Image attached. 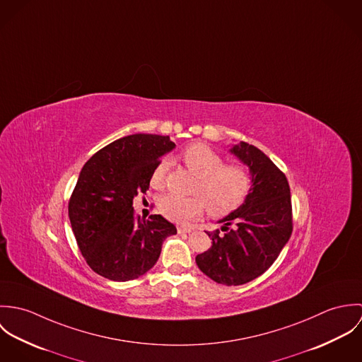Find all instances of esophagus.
I'll use <instances>...</instances> for the list:
<instances>
[{
	"instance_id": "obj_1",
	"label": "esophagus",
	"mask_w": 362,
	"mask_h": 362,
	"mask_svg": "<svg viewBox=\"0 0 362 362\" xmlns=\"http://www.w3.org/2000/svg\"><path fill=\"white\" fill-rule=\"evenodd\" d=\"M177 231H178V234H184V233L189 234V233L192 231V228H189V227H185V226H178V227H177Z\"/></svg>"
}]
</instances>
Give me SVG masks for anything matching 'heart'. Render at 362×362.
Wrapping results in <instances>:
<instances>
[{"label": "heart", "instance_id": "obj_1", "mask_svg": "<svg viewBox=\"0 0 362 362\" xmlns=\"http://www.w3.org/2000/svg\"><path fill=\"white\" fill-rule=\"evenodd\" d=\"M181 158L187 168L198 178L192 188L194 198L175 195L163 197L158 210L168 220L184 223L199 217L205 207L213 217H224L241 206L251 189L252 177L241 164H226V160L205 144H192L185 148ZM170 160L161 158L151 174V184L156 189L165 185Z\"/></svg>", "mask_w": 362, "mask_h": 362}]
</instances>
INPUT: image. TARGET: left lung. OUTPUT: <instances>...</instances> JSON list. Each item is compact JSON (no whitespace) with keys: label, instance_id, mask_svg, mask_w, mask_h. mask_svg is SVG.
<instances>
[{"label":"left lung","instance_id":"left-lung-1","mask_svg":"<svg viewBox=\"0 0 362 362\" xmlns=\"http://www.w3.org/2000/svg\"><path fill=\"white\" fill-rule=\"evenodd\" d=\"M231 153L250 167L252 189L241 206L220 220L223 234L206 231L211 247L195 260L216 283L241 286L263 274L287 244L293 207L284 173L262 151L240 142Z\"/></svg>","mask_w":362,"mask_h":362}]
</instances>
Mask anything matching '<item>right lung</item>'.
Masks as SVG:
<instances>
[{
  "label": "right lung",
  "mask_w": 362,
  "mask_h": 362,
  "mask_svg": "<svg viewBox=\"0 0 362 362\" xmlns=\"http://www.w3.org/2000/svg\"><path fill=\"white\" fill-rule=\"evenodd\" d=\"M168 136L135 134L104 146L83 165L68 214L78 247L93 272L112 281L135 280L155 266L163 241L177 234L160 214H135L132 199L146 194Z\"/></svg>",
  "instance_id": "add662e5"
}]
</instances>
